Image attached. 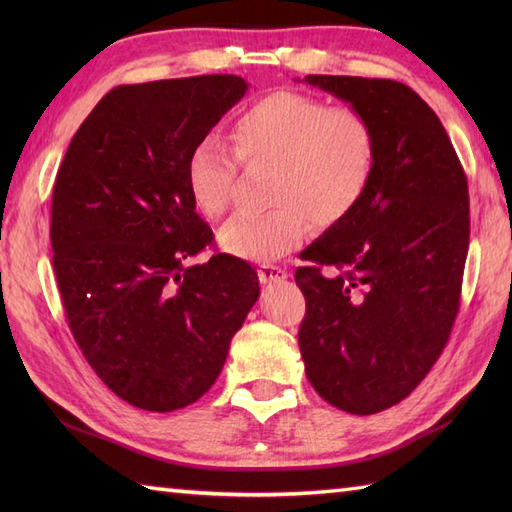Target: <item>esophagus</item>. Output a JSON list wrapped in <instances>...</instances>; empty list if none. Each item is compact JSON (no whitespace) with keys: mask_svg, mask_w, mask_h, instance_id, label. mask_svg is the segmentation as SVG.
Segmentation results:
<instances>
[{"mask_svg":"<svg viewBox=\"0 0 512 512\" xmlns=\"http://www.w3.org/2000/svg\"><path fill=\"white\" fill-rule=\"evenodd\" d=\"M257 275H259V281H262V284H275V281H284L288 277V273H286L284 268L270 266V264L259 266Z\"/></svg>","mask_w":512,"mask_h":512,"instance_id":"1","label":"esophagus"}]
</instances>
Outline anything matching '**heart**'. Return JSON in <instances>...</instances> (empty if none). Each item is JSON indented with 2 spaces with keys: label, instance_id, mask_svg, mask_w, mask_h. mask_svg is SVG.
<instances>
[{
  "label": "heart",
  "instance_id": "1",
  "mask_svg": "<svg viewBox=\"0 0 512 512\" xmlns=\"http://www.w3.org/2000/svg\"><path fill=\"white\" fill-rule=\"evenodd\" d=\"M244 167L270 165L264 213L237 215L217 231L228 255L268 264L306 237L308 220L330 226L361 202L376 167V136L363 114L328 107L310 96L275 92L253 103L228 132ZM235 159L217 138H204L187 158V187L198 211L217 220L228 211Z\"/></svg>",
  "mask_w": 512,
  "mask_h": 512
}]
</instances>
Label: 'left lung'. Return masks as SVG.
Segmentation results:
<instances>
[{
  "label": "left lung",
  "mask_w": 512,
  "mask_h": 512,
  "mask_svg": "<svg viewBox=\"0 0 512 512\" xmlns=\"http://www.w3.org/2000/svg\"><path fill=\"white\" fill-rule=\"evenodd\" d=\"M372 125L365 195L303 250L301 358L317 394L369 416L416 389L449 341L469 253V184L436 112L407 85L308 74Z\"/></svg>",
  "instance_id": "left-lung-1"
}]
</instances>
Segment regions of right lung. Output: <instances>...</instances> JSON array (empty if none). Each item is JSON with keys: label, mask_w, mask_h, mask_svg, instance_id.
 Here are the masks:
<instances>
[{"label": "right lung", "mask_w": 512, "mask_h": 512, "mask_svg": "<svg viewBox=\"0 0 512 512\" xmlns=\"http://www.w3.org/2000/svg\"><path fill=\"white\" fill-rule=\"evenodd\" d=\"M235 74L118 85L65 151L52 191V266L74 341L118 398L176 411L209 391L259 297L255 268L195 213L187 158L242 99Z\"/></svg>", "instance_id": "obj_1"}]
</instances>
